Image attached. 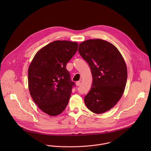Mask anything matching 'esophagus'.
I'll list each match as a JSON object with an SVG mask.
<instances>
[{"mask_svg":"<svg viewBox=\"0 0 151 151\" xmlns=\"http://www.w3.org/2000/svg\"><path fill=\"white\" fill-rule=\"evenodd\" d=\"M81 84V82H80V81H77L76 82V86H80V85Z\"/></svg>","mask_w":151,"mask_h":151,"instance_id":"obj_1","label":"esophagus"}]
</instances>
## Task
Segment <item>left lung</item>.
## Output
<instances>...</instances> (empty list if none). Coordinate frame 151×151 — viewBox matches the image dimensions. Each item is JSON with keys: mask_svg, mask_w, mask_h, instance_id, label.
Listing matches in <instances>:
<instances>
[{"mask_svg": "<svg viewBox=\"0 0 151 151\" xmlns=\"http://www.w3.org/2000/svg\"><path fill=\"white\" fill-rule=\"evenodd\" d=\"M79 53L87 62L93 84L84 101L91 112L100 114L108 111L119 100L125 90L127 70L118 50L101 39H90L79 44Z\"/></svg>", "mask_w": 151, "mask_h": 151, "instance_id": "left-lung-1", "label": "left lung"}]
</instances>
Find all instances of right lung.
I'll return each instance as SVG.
<instances>
[{"label":"right lung","instance_id":"obj_1","mask_svg":"<svg viewBox=\"0 0 151 151\" xmlns=\"http://www.w3.org/2000/svg\"><path fill=\"white\" fill-rule=\"evenodd\" d=\"M76 42L55 40L40 49L28 70L30 95L43 112L51 116L60 114L66 107L75 87L66 64L78 50Z\"/></svg>","mask_w":151,"mask_h":151}]
</instances>
